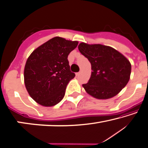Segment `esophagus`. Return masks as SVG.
<instances>
[{"label":"esophagus","mask_w":148,"mask_h":148,"mask_svg":"<svg viewBox=\"0 0 148 148\" xmlns=\"http://www.w3.org/2000/svg\"><path fill=\"white\" fill-rule=\"evenodd\" d=\"M80 72H77V73H76V76H79V75H80Z\"/></svg>","instance_id":"obj_1"}]
</instances>
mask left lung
Listing matches in <instances>:
<instances>
[{
	"label": "left lung",
	"instance_id": "1",
	"mask_svg": "<svg viewBox=\"0 0 148 148\" xmlns=\"http://www.w3.org/2000/svg\"><path fill=\"white\" fill-rule=\"evenodd\" d=\"M79 51L91 64L92 74L86 92L98 99L111 98L117 95L128 82L131 74L130 61L110 46L82 42Z\"/></svg>",
	"mask_w": 148,
	"mask_h": 148
}]
</instances>
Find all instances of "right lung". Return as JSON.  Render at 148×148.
Wrapping results in <instances>:
<instances>
[{"mask_svg": "<svg viewBox=\"0 0 148 148\" xmlns=\"http://www.w3.org/2000/svg\"><path fill=\"white\" fill-rule=\"evenodd\" d=\"M78 41L54 37L40 46L26 60L24 78L30 97L44 106H53L62 100L75 74L70 70L68 56Z\"/></svg>", "mask_w": 148, "mask_h": 148, "instance_id": "obj_1", "label": "right lung"}]
</instances>
